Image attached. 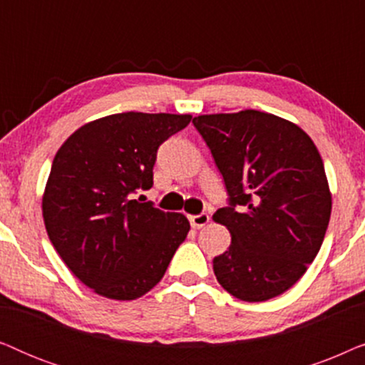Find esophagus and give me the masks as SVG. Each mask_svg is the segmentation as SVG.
<instances>
[{"mask_svg": "<svg viewBox=\"0 0 365 365\" xmlns=\"http://www.w3.org/2000/svg\"><path fill=\"white\" fill-rule=\"evenodd\" d=\"M189 222H191L192 227H204L209 222V214L201 212L196 214V216H189Z\"/></svg>", "mask_w": 365, "mask_h": 365, "instance_id": "34e87169", "label": "esophagus"}]
</instances>
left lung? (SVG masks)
<instances>
[{"label": "left lung", "mask_w": 365, "mask_h": 365, "mask_svg": "<svg viewBox=\"0 0 365 365\" xmlns=\"http://www.w3.org/2000/svg\"><path fill=\"white\" fill-rule=\"evenodd\" d=\"M192 124L227 191L214 214L231 232L212 261L217 282L241 301H269L304 276L326 236L332 199L321 154L296 124L254 109Z\"/></svg>", "instance_id": "obj_1"}]
</instances>
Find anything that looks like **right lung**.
<instances>
[{"instance_id":"obj_1","label":"right lung","mask_w":365,"mask_h":365,"mask_svg":"<svg viewBox=\"0 0 365 365\" xmlns=\"http://www.w3.org/2000/svg\"><path fill=\"white\" fill-rule=\"evenodd\" d=\"M189 121V114H111L74 131L54 156L44 226L69 271L99 296H144L186 239L182 214L136 194L153 187L159 146Z\"/></svg>"}]
</instances>
